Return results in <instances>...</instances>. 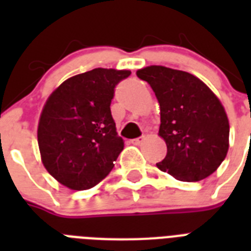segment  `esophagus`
Here are the masks:
<instances>
[{
  "label": "esophagus",
  "mask_w": 251,
  "mask_h": 251,
  "mask_svg": "<svg viewBox=\"0 0 251 251\" xmlns=\"http://www.w3.org/2000/svg\"><path fill=\"white\" fill-rule=\"evenodd\" d=\"M143 141H145V138H143V137L135 138V139H133V141H131V143H133V145H135V146H141L142 142H143Z\"/></svg>",
  "instance_id": "esophagus-1"
}]
</instances>
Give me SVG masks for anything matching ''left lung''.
<instances>
[{
  "label": "left lung",
  "mask_w": 251,
  "mask_h": 251,
  "mask_svg": "<svg viewBox=\"0 0 251 251\" xmlns=\"http://www.w3.org/2000/svg\"><path fill=\"white\" fill-rule=\"evenodd\" d=\"M137 75L149 82L160 104L159 135L167 156L157 168L186 182L212 175L229 147V122L220 100L186 72L153 65Z\"/></svg>",
  "instance_id": "obj_1"
}]
</instances>
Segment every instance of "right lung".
<instances>
[{"mask_svg":"<svg viewBox=\"0 0 251 251\" xmlns=\"http://www.w3.org/2000/svg\"><path fill=\"white\" fill-rule=\"evenodd\" d=\"M129 70L94 69L65 80L41 112L37 142L45 169L73 190L98 185L124 150L112 117L114 88Z\"/></svg>","mask_w":251,"mask_h":251,"instance_id":"right-lung-1","label":"right lung"}]
</instances>
